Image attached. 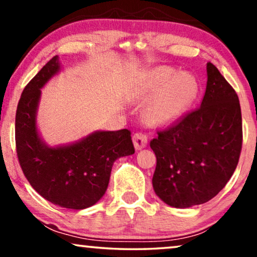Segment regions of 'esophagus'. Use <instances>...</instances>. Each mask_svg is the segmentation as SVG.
Wrapping results in <instances>:
<instances>
[{"mask_svg": "<svg viewBox=\"0 0 257 257\" xmlns=\"http://www.w3.org/2000/svg\"><path fill=\"white\" fill-rule=\"evenodd\" d=\"M133 142L136 150H142L143 148L147 147L148 137L142 133H136L133 136Z\"/></svg>", "mask_w": 257, "mask_h": 257, "instance_id": "obj_1", "label": "esophagus"}]
</instances>
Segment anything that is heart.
<instances>
[{
	"mask_svg": "<svg viewBox=\"0 0 257 257\" xmlns=\"http://www.w3.org/2000/svg\"><path fill=\"white\" fill-rule=\"evenodd\" d=\"M197 82L190 74H179L170 67L150 71L141 86V97H153L144 110L150 125L169 124L182 117L196 99Z\"/></svg>",
	"mask_w": 257,
	"mask_h": 257,
	"instance_id": "1",
	"label": "heart"
}]
</instances>
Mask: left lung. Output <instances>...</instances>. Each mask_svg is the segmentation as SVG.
I'll return each mask as SVG.
<instances>
[{
  "label": "left lung",
  "mask_w": 257,
  "mask_h": 257,
  "mask_svg": "<svg viewBox=\"0 0 257 257\" xmlns=\"http://www.w3.org/2000/svg\"><path fill=\"white\" fill-rule=\"evenodd\" d=\"M198 109L150 142L157 158L155 193L166 205L187 208L205 204L221 191L235 171L242 148L237 94L212 63Z\"/></svg>",
  "instance_id": "1"
}]
</instances>
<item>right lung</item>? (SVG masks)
Segmentation results:
<instances>
[{
  "mask_svg": "<svg viewBox=\"0 0 257 257\" xmlns=\"http://www.w3.org/2000/svg\"><path fill=\"white\" fill-rule=\"evenodd\" d=\"M59 72L56 56L22 93L15 121L17 157L28 182L43 198L60 207L84 209L106 193L114 162L135 149L128 129L96 130L77 142L57 147L42 140L37 129L41 89Z\"/></svg>",
  "mask_w": 257,
  "mask_h": 257,
  "instance_id": "right-lung-1",
  "label": "right lung"
}]
</instances>
